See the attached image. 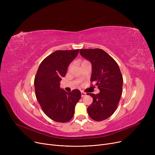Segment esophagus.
Instances as JSON below:
<instances>
[{"instance_id":"1","label":"esophagus","mask_w":155,"mask_h":155,"mask_svg":"<svg viewBox=\"0 0 155 155\" xmlns=\"http://www.w3.org/2000/svg\"><path fill=\"white\" fill-rule=\"evenodd\" d=\"M81 95H82V97H85L86 95V93H85L84 92H81Z\"/></svg>"}]
</instances>
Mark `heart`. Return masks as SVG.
Masks as SVG:
<instances>
[{
    "mask_svg": "<svg viewBox=\"0 0 155 155\" xmlns=\"http://www.w3.org/2000/svg\"><path fill=\"white\" fill-rule=\"evenodd\" d=\"M86 61H86V60H85V61H82V64L83 63H84V62H86ZM70 67H71V65H70V66H69V68H70Z\"/></svg>",
    "mask_w": 155,
    "mask_h": 155,
    "instance_id": "obj_1",
    "label": "heart"
}]
</instances>
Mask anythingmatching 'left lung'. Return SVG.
Segmentation results:
<instances>
[{
  "label": "left lung",
  "mask_w": 155,
  "mask_h": 155,
  "mask_svg": "<svg viewBox=\"0 0 155 155\" xmlns=\"http://www.w3.org/2000/svg\"><path fill=\"white\" fill-rule=\"evenodd\" d=\"M80 54L91 62V82L100 91L96 95L87 94L93 98V102L87 108L88 114L94 120H105L118 107L123 93V75L116 61L102 49H82Z\"/></svg>",
  "instance_id": "1"
}]
</instances>
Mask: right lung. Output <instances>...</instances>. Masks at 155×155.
<instances>
[{
	"mask_svg": "<svg viewBox=\"0 0 155 155\" xmlns=\"http://www.w3.org/2000/svg\"><path fill=\"white\" fill-rule=\"evenodd\" d=\"M78 51V49L53 52L41 63L35 78L36 99L45 114L56 122H68L81 98L78 89L67 92L60 87L61 78L66 75L68 65Z\"/></svg>",
	"mask_w": 155,
	"mask_h": 155,
	"instance_id": "obj_1",
	"label": "right lung"
}]
</instances>
